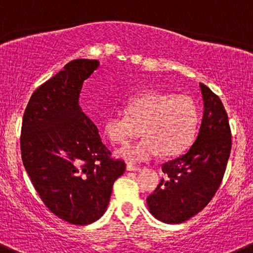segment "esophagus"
Segmentation results:
<instances>
[{"mask_svg":"<svg viewBox=\"0 0 253 253\" xmlns=\"http://www.w3.org/2000/svg\"><path fill=\"white\" fill-rule=\"evenodd\" d=\"M126 169L128 171H138V170H141V168H139V167L133 166V164H127Z\"/></svg>","mask_w":253,"mask_h":253,"instance_id":"obj_1","label":"esophagus"}]
</instances>
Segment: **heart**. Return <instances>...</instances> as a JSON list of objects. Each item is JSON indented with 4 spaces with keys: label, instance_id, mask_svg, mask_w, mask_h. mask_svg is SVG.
I'll list each match as a JSON object with an SVG mask.
<instances>
[{
    "label": "heart",
    "instance_id": "heart-1",
    "mask_svg": "<svg viewBox=\"0 0 253 253\" xmlns=\"http://www.w3.org/2000/svg\"><path fill=\"white\" fill-rule=\"evenodd\" d=\"M198 124V107L189 96L146 92L127 101L126 114L110 115L104 129L117 144L127 143L142 131L143 138L120 148L117 156L128 162H144L161 152L175 156L185 151L197 134Z\"/></svg>",
    "mask_w": 253,
    "mask_h": 253
}]
</instances>
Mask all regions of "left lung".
<instances>
[{"instance_id":"8db88e82","label":"left lung","mask_w":253,"mask_h":253,"mask_svg":"<svg viewBox=\"0 0 253 253\" xmlns=\"http://www.w3.org/2000/svg\"><path fill=\"white\" fill-rule=\"evenodd\" d=\"M204 111L193 144L162 164V179L147 198L149 212L166 224H180L202 211L216 193L231 152L229 119L219 96L200 83Z\"/></svg>"}]
</instances>
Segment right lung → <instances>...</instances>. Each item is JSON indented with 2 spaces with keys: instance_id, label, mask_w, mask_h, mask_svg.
I'll use <instances>...</instances> for the list:
<instances>
[{
  "instance_id": "1",
  "label": "right lung",
  "mask_w": 253,
  "mask_h": 253,
  "mask_svg": "<svg viewBox=\"0 0 253 253\" xmlns=\"http://www.w3.org/2000/svg\"><path fill=\"white\" fill-rule=\"evenodd\" d=\"M99 60L77 59L31 96L23 115L22 161L45 207L64 221L89 225L105 214L125 162L110 151L79 105Z\"/></svg>"
}]
</instances>
